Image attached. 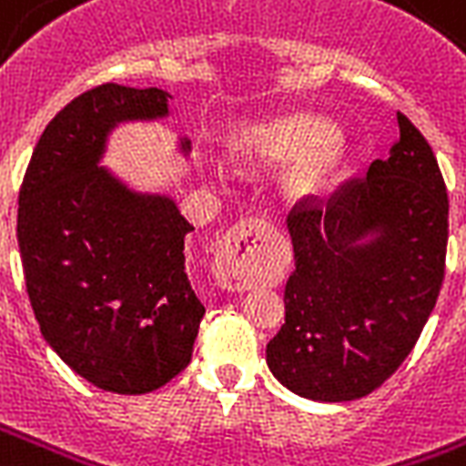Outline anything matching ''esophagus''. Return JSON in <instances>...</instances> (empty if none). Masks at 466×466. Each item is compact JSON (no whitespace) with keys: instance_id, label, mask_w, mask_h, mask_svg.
<instances>
[{"instance_id":"obj_1","label":"esophagus","mask_w":466,"mask_h":466,"mask_svg":"<svg viewBox=\"0 0 466 466\" xmlns=\"http://www.w3.org/2000/svg\"><path fill=\"white\" fill-rule=\"evenodd\" d=\"M273 227L264 218L241 219L222 237L215 254V279L229 290L251 289L257 283V247L271 237Z\"/></svg>"}]
</instances>
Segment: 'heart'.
I'll list each match as a JSON object with an SVG mask.
<instances>
[{
    "label": "heart",
    "mask_w": 466,
    "mask_h": 466,
    "mask_svg": "<svg viewBox=\"0 0 466 466\" xmlns=\"http://www.w3.org/2000/svg\"><path fill=\"white\" fill-rule=\"evenodd\" d=\"M344 151L342 134L312 115L273 116L241 131L232 144V154L247 163H276L293 156L279 176L280 193L293 202L318 198L335 180Z\"/></svg>",
    "instance_id": "obj_1"
}]
</instances>
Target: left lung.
<instances>
[{
  "mask_svg": "<svg viewBox=\"0 0 466 466\" xmlns=\"http://www.w3.org/2000/svg\"><path fill=\"white\" fill-rule=\"evenodd\" d=\"M399 131L389 158H376L367 176L290 209L296 271L266 361L303 399L339 403L379 389L438 303L447 187L431 144L400 112Z\"/></svg>",
  "mask_w": 466,
  "mask_h": 466,
  "instance_id": "8db88e82",
  "label": "left lung"
}]
</instances>
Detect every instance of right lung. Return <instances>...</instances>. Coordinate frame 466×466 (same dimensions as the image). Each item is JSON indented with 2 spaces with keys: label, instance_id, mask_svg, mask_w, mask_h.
<instances>
[{
  "label": "right lung",
  "instance_id": "right-lung-1",
  "mask_svg": "<svg viewBox=\"0 0 466 466\" xmlns=\"http://www.w3.org/2000/svg\"><path fill=\"white\" fill-rule=\"evenodd\" d=\"M168 97L116 83L83 92L48 122L19 190L16 239L41 335L85 381L124 396L176 379L205 315L186 271L195 227L173 198L137 193L99 166L116 124L168 116Z\"/></svg>",
  "mask_w": 466,
  "mask_h": 466
}]
</instances>
